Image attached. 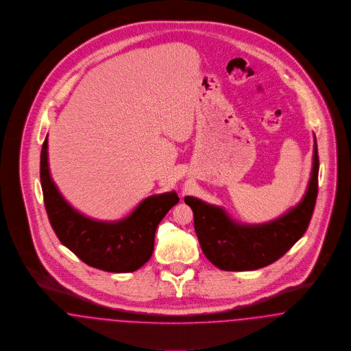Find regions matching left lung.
<instances>
[{
  "label": "left lung",
  "mask_w": 351,
  "mask_h": 351,
  "mask_svg": "<svg viewBox=\"0 0 351 351\" xmlns=\"http://www.w3.org/2000/svg\"><path fill=\"white\" fill-rule=\"evenodd\" d=\"M318 167L314 137L313 167L304 198L275 221L261 224H240L218 206L184 197L204 256L223 271H255L285 255L309 226L318 193Z\"/></svg>",
  "instance_id": "obj_1"
}]
</instances>
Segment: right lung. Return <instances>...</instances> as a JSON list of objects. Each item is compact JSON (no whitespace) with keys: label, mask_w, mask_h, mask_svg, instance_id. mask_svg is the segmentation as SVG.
I'll use <instances>...</instances> for the list:
<instances>
[{"label":"right lung","mask_w":351,"mask_h":351,"mask_svg":"<svg viewBox=\"0 0 351 351\" xmlns=\"http://www.w3.org/2000/svg\"><path fill=\"white\" fill-rule=\"evenodd\" d=\"M40 184L49 221L60 243L90 267L114 274L133 272L148 261L157 226L180 201L176 191H169L145 198L120 221L84 217L62 197L50 176L47 137L40 152Z\"/></svg>","instance_id":"right-lung-1"}]
</instances>
